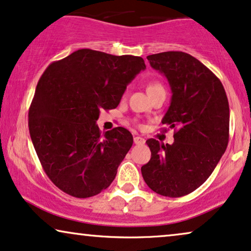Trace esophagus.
<instances>
[{
	"label": "esophagus",
	"mask_w": 251,
	"mask_h": 251,
	"mask_svg": "<svg viewBox=\"0 0 251 251\" xmlns=\"http://www.w3.org/2000/svg\"><path fill=\"white\" fill-rule=\"evenodd\" d=\"M146 142V140L141 136H134V144L135 145H144Z\"/></svg>",
	"instance_id": "obj_1"
}]
</instances>
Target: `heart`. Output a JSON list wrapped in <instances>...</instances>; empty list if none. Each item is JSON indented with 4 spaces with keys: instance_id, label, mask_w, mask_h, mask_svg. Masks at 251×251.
<instances>
[{
    "instance_id": "b5f03b06",
    "label": "heart",
    "mask_w": 251,
    "mask_h": 251,
    "mask_svg": "<svg viewBox=\"0 0 251 251\" xmlns=\"http://www.w3.org/2000/svg\"><path fill=\"white\" fill-rule=\"evenodd\" d=\"M157 88H162V87H161V84L156 83V82H151V83H149L147 90H148V93H149V91L155 90V89H157Z\"/></svg>"
}]
</instances>
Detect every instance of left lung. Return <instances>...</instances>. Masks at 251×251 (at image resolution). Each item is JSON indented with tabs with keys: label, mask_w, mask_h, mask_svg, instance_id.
I'll return each instance as SVG.
<instances>
[{
	"label": "left lung",
	"mask_w": 251,
	"mask_h": 251,
	"mask_svg": "<svg viewBox=\"0 0 251 251\" xmlns=\"http://www.w3.org/2000/svg\"><path fill=\"white\" fill-rule=\"evenodd\" d=\"M147 59L169 82L173 96L162 124L175 129V141L148 139L151 157L141 174L154 192L177 198L198 189L226 151L229 104L220 80L188 53L171 50Z\"/></svg>",
	"instance_id": "obj_1"
}]
</instances>
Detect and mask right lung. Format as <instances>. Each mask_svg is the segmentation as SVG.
Here are the masks:
<instances>
[{"label": "right lung", "instance_id": "obj_1", "mask_svg": "<svg viewBox=\"0 0 251 251\" xmlns=\"http://www.w3.org/2000/svg\"><path fill=\"white\" fill-rule=\"evenodd\" d=\"M144 59L89 49L52 62L38 82L28 110V131L49 178L76 198L109 188L132 147L124 127L100 134L102 110L116 109Z\"/></svg>", "mask_w": 251, "mask_h": 251}]
</instances>
